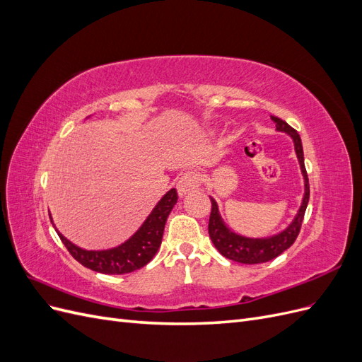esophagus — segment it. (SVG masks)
<instances>
[{"instance_id": "1", "label": "esophagus", "mask_w": 362, "mask_h": 362, "mask_svg": "<svg viewBox=\"0 0 362 362\" xmlns=\"http://www.w3.org/2000/svg\"><path fill=\"white\" fill-rule=\"evenodd\" d=\"M199 185H201V175L194 170H189L181 175V178L178 180V184H177V190L180 196H184L198 189Z\"/></svg>"}]
</instances>
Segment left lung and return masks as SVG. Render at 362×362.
<instances>
[{"label":"left lung","mask_w":362,"mask_h":362,"mask_svg":"<svg viewBox=\"0 0 362 362\" xmlns=\"http://www.w3.org/2000/svg\"><path fill=\"white\" fill-rule=\"evenodd\" d=\"M270 117L273 122L276 124V129L290 134L294 141L296 154H298L300 169L305 178V194H303L302 205L299 208V213L296 216L293 223L286 229V231H282L281 234L269 237V238H247L229 231V229L225 226V223L222 222L221 216H218L216 201L210 198L211 214H210V222H208V234H210L211 242L225 258L242 262V264H259V262H267L281 255L284 250H287L296 242V238H298L300 233L306 205H308V201H310V182H308V173H306V169H305L300 136L298 134V131L291 128L286 122V120H282L276 116H270Z\"/></svg>","instance_id":"left-lung-1"}]
</instances>
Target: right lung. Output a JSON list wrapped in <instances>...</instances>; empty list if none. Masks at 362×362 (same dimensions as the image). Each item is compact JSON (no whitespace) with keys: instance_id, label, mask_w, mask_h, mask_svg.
<instances>
[{"instance_id":"obj_1","label":"right lung","mask_w":362,"mask_h":362,"mask_svg":"<svg viewBox=\"0 0 362 362\" xmlns=\"http://www.w3.org/2000/svg\"><path fill=\"white\" fill-rule=\"evenodd\" d=\"M177 201V190H169L128 242L108 250H84L72 245L57 229L56 231L69 254L84 267L105 273V275H124V273H131L146 266L156 257L161 245L164 225H166L168 216Z\"/></svg>"}]
</instances>
